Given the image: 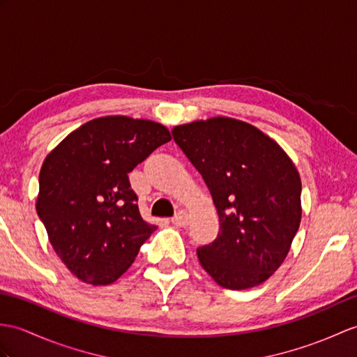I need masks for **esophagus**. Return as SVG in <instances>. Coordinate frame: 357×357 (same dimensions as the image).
Masks as SVG:
<instances>
[{"instance_id": "obj_1", "label": "esophagus", "mask_w": 357, "mask_h": 357, "mask_svg": "<svg viewBox=\"0 0 357 357\" xmlns=\"http://www.w3.org/2000/svg\"><path fill=\"white\" fill-rule=\"evenodd\" d=\"M188 222H190V218H188V214L184 213V211H179V213L176 214V216L172 218V223H173V225L179 227V228L187 227Z\"/></svg>"}]
</instances>
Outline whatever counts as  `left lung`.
<instances>
[{
	"instance_id": "left-lung-1",
	"label": "left lung",
	"mask_w": 357,
	"mask_h": 357,
	"mask_svg": "<svg viewBox=\"0 0 357 357\" xmlns=\"http://www.w3.org/2000/svg\"><path fill=\"white\" fill-rule=\"evenodd\" d=\"M208 187L220 231L197 248L202 268L225 289L261 284L291 250L301 222V179L275 141L252 124L216 117L173 128Z\"/></svg>"
}]
</instances>
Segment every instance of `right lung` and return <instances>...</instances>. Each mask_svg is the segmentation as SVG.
Segmentation results:
<instances>
[{"instance_id":"obj_1","label":"right lung","mask_w":357,"mask_h":357,"mask_svg":"<svg viewBox=\"0 0 357 357\" xmlns=\"http://www.w3.org/2000/svg\"><path fill=\"white\" fill-rule=\"evenodd\" d=\"M170 139L160 123L109 115L82 124L47 155L36 211L79 280L114 283L156 229L141 218L128 173Z\"/></svg>"}]
</instances>
